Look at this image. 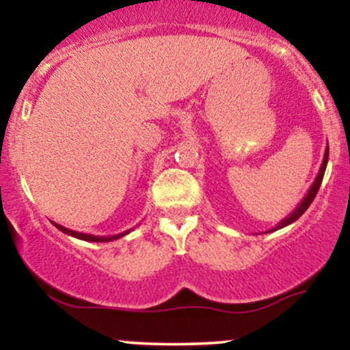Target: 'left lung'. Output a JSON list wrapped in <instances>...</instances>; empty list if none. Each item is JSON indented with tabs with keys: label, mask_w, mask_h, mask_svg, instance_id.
Here are the masks:
<instances>
[{
	"label": "left lung",
	"mask_w": 350,
	"mask_h": 350,
	"mask_svg": "<svg viewBox=\"0 0 350 350\" xmlns=\"http://www.w3.org/2000/svg\"><path fill=\"white\" fill-rule=\"evenodd\" d=\"M327 159H329V144H327V146H326V151H324V159H323V164H321V167H319V172H317V176H316L314 183H312V184H311V187H309L308 194L304 196L303 200H301V202H299V206L296 207L295 211H293L290 215H288V217H284L283 220H280V222L276 224V226L273 227V228H270V230H268L267 234H270V232L280 230V228H283V227L290 226V224L296 222V220H298L299 217L303 215L304 212H306V208H308L309 206H311V202H312V200H314V198H316L317 191H319V187H321V183H323L324 172H326V166H327Z\"/></svg>",
	"instance_id": "8db88e82"
}]
</instances>
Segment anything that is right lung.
<instances>
[{"instance_id": "right-lung-1", "label": "right lung", "mask_w": 350, "mask_h": 350, "mask_svg": "<svg viewBox=\"0 0 350 350\" xmlns=\"http://www.w3.org/2000/svg\"><path fill=\"white\" fill-rule=\"evenodd\" d=\"M52 224H54V226L57 227L60 232H64V234L75 237V239H80V240H85V242H113V240L122 239V237L128 235L131 232V228H130V230H124V232H122V234H116V235H107V237L105 235H92V234H82V232L70 230V228L59 226V224H55V222H52Z\"/></svg>"}]
</instances>
